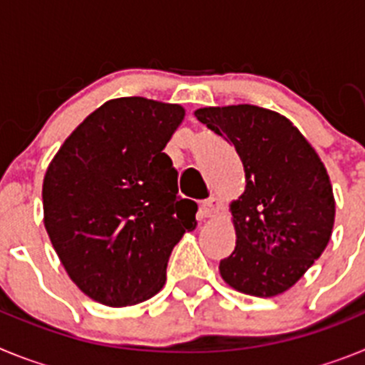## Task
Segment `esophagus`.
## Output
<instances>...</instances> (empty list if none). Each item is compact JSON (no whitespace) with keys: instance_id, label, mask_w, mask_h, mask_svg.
<instances>
[{"instance_id":"esophagus-1","label":"esophagus","mask_w":365,"mask_h":365,"mask_svg":"<svg viewBox=\"0 0 365 365\" xmlns=\"http://www.w3.org/2000/svg\"><path fill=\"white\" fill-rule=\"evenodd\" d=\"M221 208H222V201L219 197H215V195H212L210 199H206V201L201 205V212L202 215H206V217H214Z\"/></svg>"}]
</instances>
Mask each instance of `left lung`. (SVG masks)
I'll use <instances>...</instances> for the list:
<instances>
[{"mask_svg": "<svg viewBox=\"0 0 365 365\" xmlns=\"http://www.w3.org/2000/svg\"><path fill=\"white\" fill-rule=\"evenodd\" d=\"M199 122L234 144L245 192L230 202L235 248L221 278L248 296L289 291L327 247L334 225L331 179L291 120L250 104L201 108Z\"/></svg>", "mask_w": 365, "mask_h": 365, "instance_id": "obj_1", "label": "left lung"}]
</instances>
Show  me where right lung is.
<instances>
[{
	"label": "right lung",
	"mask_w": 365,
	"mask_h": 365,
	"mask_svg": "<svg viewBox=\"0 0 365 365\" xmlns=\"http://www.w3.org/2000/svg\"><path fill=\"white\" fill-rule=\"evenodd\" d=\"M185 108L108 100L66 138L43 177V225L74 285L109 307L146 302L166 283L173 247L197 227L164 153Z\"/></svg>",
	"instance_id": "right-lung-1"
}]
</instances>
